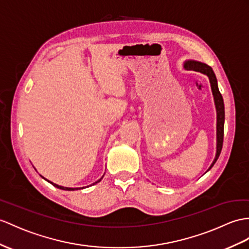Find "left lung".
Returning a JSON list of instances; mask_svg holds the SVG:
<instances>
[{"mask_svg": "<svg viewBox=\"0 0 249 249\" xmlns=\"http://www.w3.org/2000/svg\"><path fill=\"white\" fill-rule=\"evenodd\" d=\"M184 69L188 70V71H195L202 72V74L207 76L209 79V82H210L212 95H213L214 106H215V110H216V152H215V157H214L213 161H212L209 169L207 170V171H209L210 169L213 167L217 159H219L221 151H222V147H223L224 121H225V108H224L223 97L219 90V87H217L216 77L214 75L213 71H212V69L209 65L205 64L203 62L196 61V60H188V61H185V63H184Z\"/></svg>", "mask_w": 249, "mask_h": 249, "instance_id": "obj_1", "label": "left lung"}]
</instances>
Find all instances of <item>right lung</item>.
Listing matches in <instances>:
<instances>
[{
    "mask_svg": "<svg viewBox=\"0 0 249 249\" xmlns=\"http://www.w3.org/2000/svg\"><path fill=\"white\" fill-rule=\"evenodd\" d=\"M41 177H42V175H41ZM105 177V174L104 175H102V177H101V178H99L98 180H97V181H95V183L94 184H92V185H95V184H97V183H99V181L102 179V178H104ZM42 178H43V177H42ZM45 180H47L48 181V183H51L53 186H54V187H57V188H59V189H62V190H66V191H74V190H78V189H83V188L84 187H81V188H70V187H63V186H59V185H57V184H54V183H53V181H51V180H48V179H46V178H44ZM92 185H89V186H92ZM89 186H88V187H89Z\"/></svg>",
    "mask_w": 249,
    "mask_h": 249,
    "instance_id": "right-lung-1",
    "label": "right lung"
}]
</instances>
